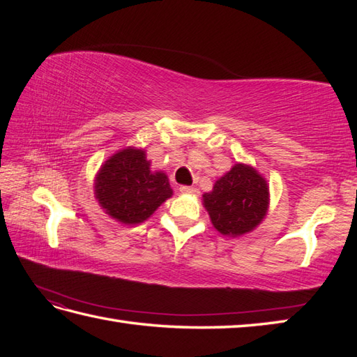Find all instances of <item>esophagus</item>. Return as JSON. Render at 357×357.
<instances>
[{
  "label": "esophagus",
  "mask_w": 357,
  "mask_h": 357,
  "mask_svg": "<svg viewBox=\"0 0 357 357\" xmlns=\"http://www.w3.org/2000/svg\"><path fill=\"white\" fill-rule=\"evenodd\" d=\"M179 192L181 193H184V195H199V190L196 187H190V185H183L179 188Z\"/></svg>",
  "instance_id": "1"
}]
</instances>
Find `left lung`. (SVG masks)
<instances>
[{"label":"left lung","mask_w":357,"mask_h":357,"mask_svg":"<svg viewBox=\"0 0 357 357\" xmlns=\"http://www.w3.org/2000/svg\"><path fill=\"white\" fill-rule=\"evenodd\" d=\"M210 221L224 236L239 238L253 231L267 216L270 188L255 167L238 162L202 195Z\"/></svg>","instance_id":"8db88e82"}]
</instances>
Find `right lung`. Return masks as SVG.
Listing matches in <instances>:
<instances>
[{
	"label": "right lung",
	"instance_id": "1",
	"mask_svg": "<svg viewBox=\"0 0 357 357\" xmlns=\"http://www.w3.org/2000/svg\"><path fill=\"white\" fill-rule=\"evenodd\" d=\"M93 188L104 213L124 225L147 221L173 195L167 174L151 170L146 150L132 146L118 150L100 167Z\"/></svg>",
	"mask_w": 357,
	"mask_h": 357
}]
</instances>
